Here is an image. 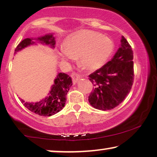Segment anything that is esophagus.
I'll return each mask as SVG.
<instances>
[{
  "label": "esophagus",
  "mask_w": 157,
  "mask_h": 157,
  "mask_svg": "<svg viewBox=\"0 0 157 157\" xmlns=\"http://www.w3.org/2000/svg\"><path fill=\"white\" fill-rule=\"evenodd\" d=\"M71 78H72L73 82H74V83L75 84V83H76L77 81H78L79 79L81 78V76H80V75L75 74V73H73V74H71Z\"/></svg>",
  "instance_id": "esophagus-1"
}]
</instances>
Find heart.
Here are the masks:
<instances>
[{
    "label": "heart",
    "instance_id": "heart-1",
    "mask_svg": "<svg viewBox=\"0 0 157 157\" xmlns=\"http://www.w3.org/2000/svg\"><path fill=\"white\" fill-rule=\"evenodd\" d=\"M114 51L112 40L94 31H82L73 34L65 42V50L59 53L63 63L79 59V64L89 71L97 70L107 63Z\"/></svg>",
    "mask_w": 157,
    "mask_h": 157
}]
</instances>
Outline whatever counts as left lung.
<instances>
[{
  "mask_svg": "<svg viewBox=\"0 0 157 157\" xmlns=\"http://www.w3.org/2000/svg\"><path fill=\"white\" fill-rule=\"evenodd\" d=\"M121 43L112 59L89 76L94 86L89 101L98 110H111L117 107L132 89L134 76L133 51L124 36Z\"/></svg>",
  "mask_w": 157,
  "mask_h": 157,
  "instance_id": "obj_1",
  "label": "left lung"
}]
</instances>
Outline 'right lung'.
Wrapping results in <instances>:
<instances>
[{
  "mask_svg": "<svg viewBox=\"0 0 157 157\" xmlns=\"http://www.w3.org/2000/svg\"><path fill=\"white\" fill-rule=\"evenodd\" d=\"M34 40H36V42L34 41ZM36 42L50 46L53 48L55 47L56 44L55 38L53 37L52 33L46 34L37 38H27L23 40L17 46L16 48L15 49V53L26 48L27 46L36 44ZM71 86V78L68 74L59 73L56 77L54 83L51 86V91H49L48 95L46 98L36 103L25 102L23 99H21V103L29 110L36 114L43 117H50L63 109L66 104V95Z\"/></svg>",
  "mask_w": 157,
  "mask_h": 157,
  "instance_id": "1",
  "label": "right lung"
}]
</instances>
